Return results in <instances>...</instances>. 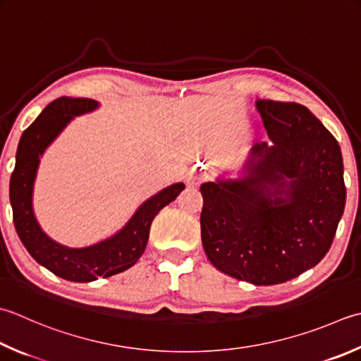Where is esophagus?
<instances>
[{
	"instance_id": "obj_1",
	"label": "esophagus",
	"mask_w": 361,
	"mask_h": 361,
	"mask_svg": "<svg viewBox=\"0 0 361 361\" xmlns=\"http://www.w3.org/2000/svg\"><path fill=\"white\" fill-rule=\"evenodd\" d=\"M203 181V175L199 172H189L186 175V185L188 186H197Z\"/></svg>"
}]
</instances>
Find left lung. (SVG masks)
Segmentation results:
<instances>
[{"label": "left lung", "mask_w": 361, "mask_h": 361, "mask_svg": "<svg viewBox=\"0 0 361 361\" xmlns=\"http://www.w3.org/2000/svg\"><path fill=\"white\" fill-rule=\"evenodd\" d=\"M267 136L238 178L200 186L204 253L216 269L257 286L299 277L326 257L345 204L341 148L299 103L257 100Z\"/></svg>", "instance_id": "left-lung-1"}]
</instances>
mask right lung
Returning <instances> with one entry per match:
<instances>
[{"label": "right lung", "mask_w": 361, "mask_h": 361, "mask_svg": "<svg viewBox=\"0 0 361 361\" xmlns=\"http://www.w3.org/2000/svg\"><path fill=\"white\" fill-rule=\"evenodd\" d=\"M100 103L90 98L61 97L40 112L20 137L16 169L9 185L13 225L30 255L40 266L68 281L86 283L130 269L142 257L150 225L159 211L185 189L183 183L167 186L136 209L130 221L114 235L87 247L59 244L42 230L32 208L34 183L40 158L76 116L95 111Z\"/></svg>", "instance_id": "obj_1"}]
</instances>
